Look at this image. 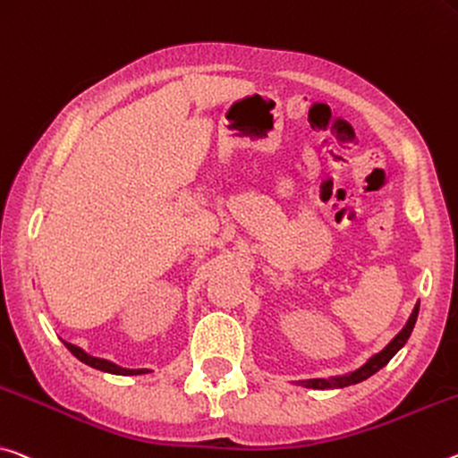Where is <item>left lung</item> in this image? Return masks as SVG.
Here are the masks:
<instances>
[{"label":"left lung","instance_id":"left-lung-1","mask_svg":"<svg viewBox=\"0 0 458 458\" xmlns=\"http://www.w3.org/2000/svg\"><path fill=\"white\" fill-rule=\"evenodd\" d=\"M418 311H420V303H416V308H413L411 316L408 324L403 326L402 332L397 334V336L391 340V343L383 348L381 352H377L375 357L369 359L365 365L357 371L352 373H346V375H338V377H328V379H308V381H297V386H303V387H310V389H338V387H346V386H354V383H360L369 379V377L375 375L379 369H383L387 365V362L394 359V354L402 348L405 343H408L410 334L413 330V326H416L418 320Z\"/></svg>","mask_w":458,"mask_h":458}]
</instances>
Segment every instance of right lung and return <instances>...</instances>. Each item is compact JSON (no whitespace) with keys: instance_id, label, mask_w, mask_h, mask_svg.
Masks as SVG:
<instances>
[{"instance_id":"1","label":"right lung","mask_w":458,"mask_h":458,"mask_svg":"<svg viewBox=\"0 0 458 458\" xmlns=\"http://www.w3.org/2000/svg\"><path fill=\"white\" fill-rule=\"evenodd\" d=\"M64 346L69 348V351L75 354V357L85 362V365H89L93 369H98V371H104V373H112V375H142V373H148V369H124L120 365H115L112 360H106V359H98V357H91V354H87L83 348H79L71 343H64Z\"/></svg>"}]
</instances>
